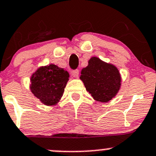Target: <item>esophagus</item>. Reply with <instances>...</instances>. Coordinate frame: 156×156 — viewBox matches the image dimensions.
<instances>
[{
	"instance_id": "esophagus-1",
	"label": "esophagus",
	"mask_w": 156,
	"mask_h": 156,
	"mask_svg": "<svg viewBox=\"0 0 156 156\" xmlns=\"http://www.w3.org/2000/svg\"><path fill=\"white\" fill-rule=\"evenodd\" d=\"M71 74H72V75L74 78H78V75H79V70H78V69H75V70L72 71V72H71Z\"/></svg>"
}]
</instances>
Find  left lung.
<instances>
[{"instance_id": "1", "label": "left lung", "mask_w": 156, "mask_h": 156, "mask_svg": "<svg viewBox=\"0 0 156 156\" xmlns=\"http://www.w3.org/2000/svg\"><path fill=\"white\" fill-rule=\"evenodd\" d=\"M81 74L86 90L97 101L108 102L120 89L122 78L119 69L97 57L90 58Z\"/></svg>"}]
</instances>
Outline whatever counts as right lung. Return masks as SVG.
<instances>
[{
    "label": "right lung",
    "instance_id": "1",
    "mask_svg": "<svg viewBox=\"0 0 156 156\" xmlns=\"http://www.w3.org/2000/svg\"><path fill=\"white\" fill-rule=\"evenodd\" d=\"M69 74L64 69L50 64L42 66L31 75V93L46 106L56 105L62 97Z\"/></svg>",
    "mask_w": 156,
    "mask_h": 156
}]
</instances>
